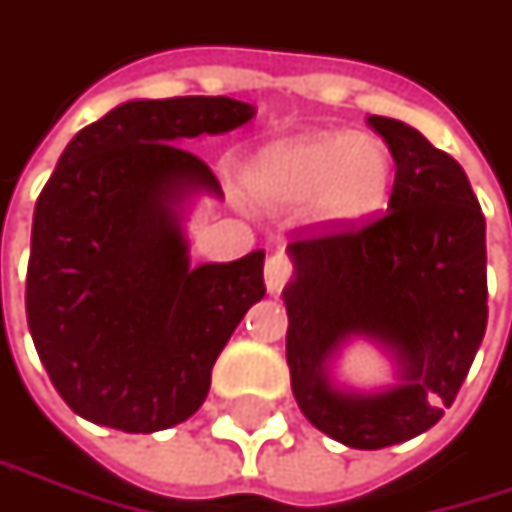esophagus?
<instances>
[{"label":"esophagus","mask_w":512,"mask_h":512,"mask_svg":"<svg viewBox=\"0 0 512 512\" xmlns=\"http://www.w3.org/2000/svg\"><path fill=\"white\" fill-rule=\"evenodd\" d=\"M293 260L284 255V252H275V255L266 260V287L269 293H281L287 287V281L293 278Z\"/></svg>","instance_id":"34e87169"}]
</instances>
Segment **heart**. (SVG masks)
I'll return each instance as SVG.
<instances>
[{"label":"heart","mask_w":512,"mask_h":512,"mask_svg":"<svg viewBox=\"0 0 512 512\" xmlns=\"http://www.w3.org/2000/svg\"><path fill=\"white\" fill-rule=\"evenodd\" d=\"M249 190L272 210L307 202L322 225H357L384 208L393 163L372 134L319 131L269 146L249 166Z\"/></svg>","instance_id":"b5f03b06"}]
</instances>
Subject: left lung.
I'll list each match as a JSON object with an SVG mask.
<instances>
[{"label": "left lung", "instance_id": "1", "mask_svg": "<svg viewBox=\"0 0 512 512\" xmlns=\"http://www.w3.org/2000/svg\"><path fill=\"white\" fill-rule=\"evenodd\" d=\"M390 146L387 213L357 225H310L287 246V366L313 428L349 448H387L434 428L454 404L487 331V222L463 166L416 128L366 119ZM363 333L396 351L387 394L343 396L324 360Z\"/></svg>", "mask_w": 512, "mask_h": 512}]
</instances>
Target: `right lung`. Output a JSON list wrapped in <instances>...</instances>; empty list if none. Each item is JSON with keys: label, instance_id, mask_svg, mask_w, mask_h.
<instances>
[{"label": "right lung", "instance_id": "right-lung-1", "mask_svg": "<svg viewBox=\"0 0 512 512\" xmlns=\"http://www.w3.org/2000/svg\"><path fill=\"white\" fill-rule=\"evenodd\" d=\"M228 96L125 102L81 128L34 205L25 316L72 410L125 434L190 419L263 299V252L190 266L175 202L219 181L181 140L252 119Z\"/></svg>", "mask_w": 512, "mask_h": 512}]
</instances>
